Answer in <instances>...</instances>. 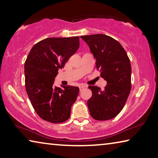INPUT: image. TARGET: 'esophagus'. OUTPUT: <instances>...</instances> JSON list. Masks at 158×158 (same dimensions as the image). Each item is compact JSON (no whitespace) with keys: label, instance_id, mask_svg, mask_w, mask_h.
<instances>
[{"label":"esophagus","instance_id":"obj_1","mask_svg":"<svg viewBox=\"0 0 158 158\" xmlns=\"http://www.w3.org/2000/svg\"><path fill=\"white\" fill-rule=\"evenodd\" d=\"M85 87H86V86H85V85H79V90H80V91H81V90H84Z\"/></svg>","mask_w":158,"mask_h":158}]
</instances>
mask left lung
<instances>
[{
	"instance_id": "left-lung-1",
	"label": "left lung",
	"mask_w": 158,
	"mask_h": 158,
	"mask_svg": "<svg viewBox=\"0 0 158 158\" xmlns=\"http://www.w3.org/2000/svg\"><path fill=\"white\" fill-rule=\"evenodd\" d=\"M96 60V68L106 81L105 89L90 85L92 96L87 105L97 121L116 117L124 107L131 90L130 61L122 45L104 34L81 36Z\"/></svg>"
}]
</instances>
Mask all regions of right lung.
<instances>
[{
  "label": "right lung",
  "instance_id": "right-lung-1",
  "mask_svg": "<svg viewBox=\"0 0 158 158\" xmlns=\"http://www.w3.org/2000/svg\"><path fill=\"white\" fill-rule=\"evenodd\" d=\"M79 47V37H49L32 48L24 65L26 90L37 115L52 123L65 122L70 116L79 89L54 86L55 77Z\"/></svg>",
  "mask_w": 158,
  "mask_h": 158
}]
</instances>
